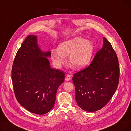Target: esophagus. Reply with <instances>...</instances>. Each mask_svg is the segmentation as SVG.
<instances>
[{"mask_svg": "<svg viewBox=\"0 0 131 131\" xmlns=\"http://www.w3.org/2000/svg\"><path fill=\"white\" fill-rule=\"evenodd\" d=\"M71 79V77L70 75H66V77H65V80H66V81H70Z\"/></svg>", "mask_w": 131, "mask_h": 131, "instance_id": "obj_1", "label": "esophagus"}]
</instances>
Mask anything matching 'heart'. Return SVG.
Here are the masks:
<instances>
[{
  "label": "heart",
  "instance_id": "obj_1",
  "mask_svg": "<svg viewBox=\"0 0 131 131\" xmlns=\"http://www.w3.org/2000/svg\"><path fill=\"white\" fill-rule=\"evenodd\" d=\"M59 49L51 51V56L54 64L60 66L69 56V61L75 70H80L87 66L92 57L94 44L81 37H77L61 43Z\"/></svg>",
  "mask_w": 131,
  "mask_h": 131
}]
</instances>
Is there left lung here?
Returning <instances> with one entry per match:
<instances>
[{
	"instance_id": "8db88e82",
	"label": "left lung",
	"mask_w": 131,
	"mask_h": 131,
	"mask_svg": "<svg viewBox=\"0 0 131 131\" xmlns=\"http://www.w3.org/2000/svg\"><path fill=\"white\" fill-rule=\"evenodd\" d=\"M91 64L75 73L72 79L75 98L84 111L95 112L105 107L117 88L119 66L117 54L106 38Z\"/></svg>"
}]
</instances>
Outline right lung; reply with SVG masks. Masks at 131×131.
<instances>
[{
  "instance_id": "right-lung-1",
  "label": "right lung",
  "mask_w": 131,
  "mask_h": 131,
  "mask_svg": "<svg viewBox=\"0 0 131 131\" xmlns=\"http://www.w3.org/2000/svg\"><path fill=\"white\" fill-rule=\"evenodd\" d=\"M50 51L41 50L37 37L27 36L14 60L12 80L15 97L25 109L43 115L53 108L65 73L52 68L48 57Z\"/></svg>"
}]
</instances>
